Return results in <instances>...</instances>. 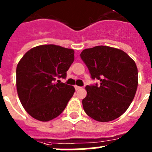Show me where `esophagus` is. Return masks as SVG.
I'll use <instances>...</instances> for the list:
<instances>
[{
    "mask_svg": "<svg viewBox=\"0 0 152 152\" xmlns=\"http://www.w3.org/2000/svg\"><path fill=\"white\" fill-rule=\"evenodd\" d=\"M75 88L76 91H78V90H80V88H81V87H79V86H77V85H75Z\"/></svg>",
    "mask_w": 152,
    "mask_h": 152,
    "instance_id": "esophagus-1",
    "label": "esophagus"
}]
</instances>
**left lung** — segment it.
Instances as JSON below:
<instances>
[{"label":"left lung","mask_w":152,"mask_h":152,"mask_svg":"<svg viewBox=\"0 0 152 152\" xmlns=\"http://www.w3.org/2000/svg\"><path fill=\"white\" fill-rule=\"evenodd\" d=\"M80 58L92 79L100 85H87L82 100L88 116L99 122H110L122 116L132 102L138 87L135 61L123 50L98 45L86 49Z\"/></svg>","instance_id":"8db88e82"}]
</instances>
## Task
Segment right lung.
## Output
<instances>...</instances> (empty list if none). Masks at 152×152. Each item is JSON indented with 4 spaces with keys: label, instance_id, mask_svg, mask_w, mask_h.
Here are the masks:
<instances>
[{
    "label": "right lung",
    "instance_id": "1",
    "mask_svg": "<svg viewBox=\"0 0 152 152\" xmlns=\"http://www.w3.org/2000/svg\"><path fill=\"white\" fill-rule=\"evenodd\" d=\"M75 60V51L56 45L31 49L17 67V91L25 110L34 119L47 122L63 112L72 97L73 86L61 83Z\"/></svg>",
    "mask_w": 152,
    "mask_h": 152
}]
</instances>
